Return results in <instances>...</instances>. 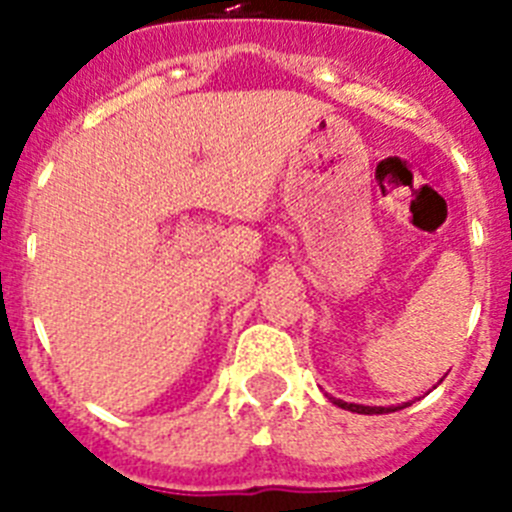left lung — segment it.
<instances>
[{"mask_svg":"<svg viewBox=\"0 0 512 512\" xmlns=\"http://www.w3.org/2000/svg\"><path fill=\"white\" fill-rule=\"evenodd\" d=\"M333 402L341 405V408L356 410V413H390V410H400V408H364V405H348V402H341V400H333Z\"/></svg>","mask_w":512,"mask_h":512,"instance_id":"8db88e82","label":"left lung"}]
</instances>
